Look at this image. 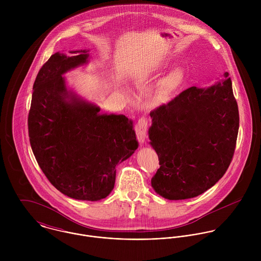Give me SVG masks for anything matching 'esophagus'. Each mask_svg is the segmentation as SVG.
I'll list each match as a JSON object with an SVG mask.
<instances>
[{
    "label": "esophagus",
    "instance_id": "1",
    "mask_svg": "<svg viewBox=\"0 0 261 261\" xmlns=\"http://www.w3.org/2000/svg\"><path fill=\"white\" fill-rule=\"evenodd\" d=\"M147 130H148V119L146 117H142L136 124V135L140 145L145 143L147 138Z\"/></svg>",
    "mask_w": 261,
    "mask_h": 261
}]
</instances>
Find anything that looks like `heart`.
<instances>
[{
  "mask_svg": "<svg viewBox=\"0 0 261 261\" xmlns=\"http://www.w3.org/2000/svg\"><path fill=\"white\" fill-rule=\"evenodd\" d=\"M182 83H183V73L180 70H175L169 73L161 82L160 88L154 98L155 102L156 103L167 102L170 95L176 89H178Z\"/></svg>",
  "mask_w": 261,
  "mask_h": 261,
  "instance_id": "obj_1",
  "label": "heart"
}]
</instances>
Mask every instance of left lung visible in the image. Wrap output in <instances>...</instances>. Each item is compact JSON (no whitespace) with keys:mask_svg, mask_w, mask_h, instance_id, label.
I'll list each match as a JSON object with an SVG mask.
<instances>
[{"mask_svg":"<svg viewBox=\"0 0 261 261\" xmlns=\"http://www.w3.org/2000/svg\"><path fill=\"white\" fill-rule=\"evenodd\" d=\"M149 115V145L161 165L151 179L156 194L168 200L194 198L223 177L239 128L228 72L209 87L188 88Z\"/></svg>","mask_w":261,"mask_h":261,"instance_id":"left-lung-1","label":"left lung"}]
</instances>
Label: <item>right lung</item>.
Masks as SVG:
<instances>
[{"label": "right lung", "instance_id": "1", "mask_svg": "<svg viewBox=\"0 0 261 261\" xmlns=\"http://www.w3.org/2000/svg\"><path fill=\"white\" fill-rule=\"evenodd\" d=\"M89 50L55 53L33 85L30 144L50 183L76 200L98 201L114 187L115 167L139 144L133 121L100 109L67 88L63 75L88 63Z\"/></svg>", "mask_w": 261, "mask_h": 261}]
</instances>
